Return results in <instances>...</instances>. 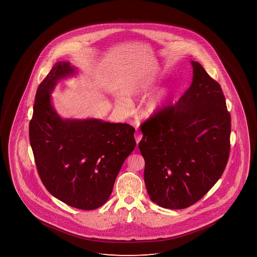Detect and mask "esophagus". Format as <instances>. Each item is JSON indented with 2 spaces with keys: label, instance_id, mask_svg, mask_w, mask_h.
Returning a JSON list of instances; mask_svg holds the SVG:
<instances>
[{
  "label": "esophagus",
  "instance_id": "esophagus-1",
  "mask_svg": "<svg viewBox=\"0 0 257 257\" xmlns=\"http://www.w3.org/2000/svg\"><path fill=\"white\" fill-rule=\"evenodd\" d=\"M141 139H142V135L141 134H139V133H136L135 134V141H136V143L137 145L140 143V141H141Z\"/></svg>",
  "mask_w": 257,
  "mask_h": 257
}]
</instances>
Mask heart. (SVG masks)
<instances>
[{
  "instance_id": "heart-1",
  "label": "heart",
  "mask_w": 257,
  "mask_h": 257,
  "mask_svg": "<svg viewBox=\"0 0 257 257\" xmlns=\"http://www.w3.org/2000/svg\"><path fill=\"white\" fill-rule=\"evenodd\" d=\"M160 82L155 77H148L141 81L137 89L132 94V95H147L151 94L158 88ZM172 87H165L156 92L155 95L146 101L144 105L141 109V114L146 118H153L158 116L160 113L164 109L173 96ZM120 108L123 112L127 113L131 109L130 101L120 102Z\"/></svg>"
}]
</instances>
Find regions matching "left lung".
Here are the masks:
<instances>
[{"label":"left lung","mask_w":257,"mask_h":257,"mask_svg":"<svg viewBox=\"0 0 257 257\" xmlns=\"http://www.w3.org/2000/svg\"><path fill=\"white\" fill-rule=\"evenodd\" d=\"M190 88L173 107L141 124L149 197L161 207L180 210L204 197L225 170L231 116L221 87L191 60Z\"/></svg>","instance_id":"left-lung-1"}]
</instances>
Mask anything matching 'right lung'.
<instances>
[{
    "label": "right lung",
    "instance_id": "right-lung-1",
    "mask_svg": "<svg viewBox=\"0 0 257 257\" xmlns=\"http://www.w3.org/2000/svg\"><path fill=\"white\" fill-rule=\"evenodd\" d=\"M77 73L69 61H59L40 83L30 142L46 190L72 207L94 210L109 199L124 160L134 151L135 129L94 117L60 116L51 94L60 80Z\"/></svg>",
    "mask_w": 257,
    "mask_h": 257
}]
</instances>
